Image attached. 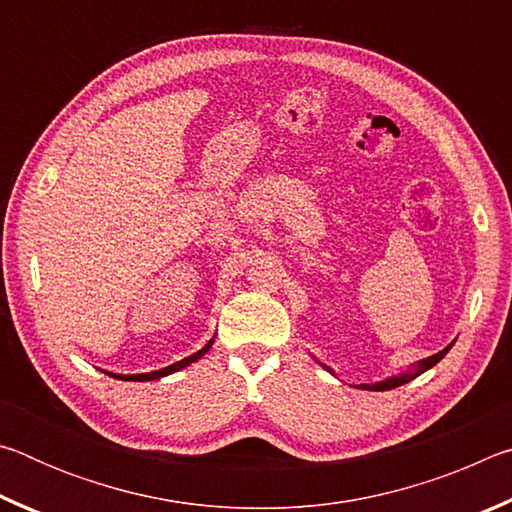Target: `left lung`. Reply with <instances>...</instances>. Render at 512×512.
Masks as SVG:
<instances>
[{"label":"left lung","instance_id":"1","mask_svg":"<svg viewBox=\"0 0 512 512\" xmlns=\"http://www.w3.org/2000/svg\"><path fill=\"white\" fill-rule=\"evenodd\" d=\"M452 345H454V343H449L445 350H440L438 354H431V357L418 361V366H415L411 372H402V375L388 377V379H384V381H377V384H359L357 388H366V391H391V388L402 386V384H406V381H411V379H415L418 375H422V372H427L429 368L436 366V363H438L440 359H443L449 350H452ZM323 368H327V366H323ZM327 370H329V368H327ZM329 372H332V370H329Z\"/></svg>","mask_w":512,"mask_h":512}]
</instances>
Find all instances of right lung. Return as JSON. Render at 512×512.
Instances as JSON below:
<instances>
[{"label":"right lung","instance_id":"add662e5","mask_svg":"<svg viewBox=\"0 0 512 512\" xmlns=\"http://www.w3.org/2000/svg\"><path fill=\"white\" fill-rule=\"evenodd\" d=\"M212 343H214V341L207 343L203 350H198L196 354H192V357H187V359H183V361H176V363H173V366H167V368H162V370H155V372H144V375H112V372H108V375H110V377H115V379H124V381H151V379L167 377V375H171V372H178V370H183V368H187V366H189V363H194V361L201 359L203 354L212 348Z\"/></svg>","mask_w":512,"mask_h":512}]
</instances>
